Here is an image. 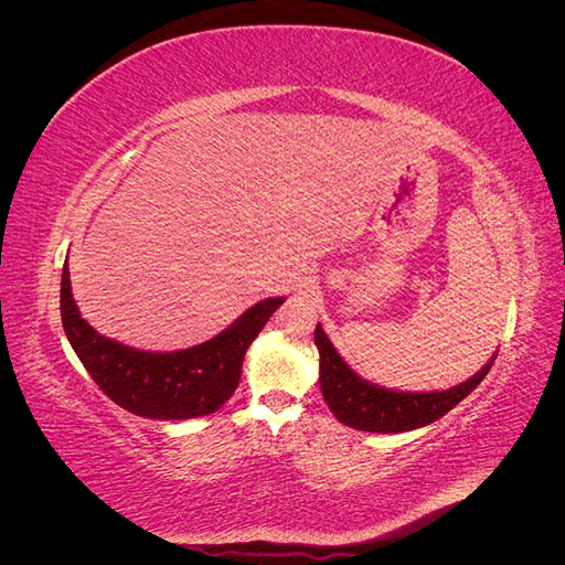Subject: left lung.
Listing matches in <instances>:
<instances>
[{
  "label": "left lung",
  "instance_id": "1",
  "mask_svg": "<svg viewBox=\"0 0 565 565\" xmlns=\"http://www.w3.org/2000/svg\"><path fill=\"white\" fill-rule=\"evenodd\" d=\"M316 347L320 351V388L334 417L341 424L351 426V429L372 434L413 431L419 429V426L440 419L483 382L488 370L494 363V358H490V363L481 372H476L471 380L448 391L401 393L380 388L358 377L341 361V355L332 347L328 334L322 332L320 324L316 328Z\"/></svg>",
  "mask_w": 565,
  "mask_h": 565
}]
</instances>
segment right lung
<instances>
[{"mask_svg": "<svg viewBox=\"0 0 565 565\" xmlns=\"http://www.w3.org/2000/svg\"><path fill=\"white\" fill-rule=\"evenodd\" d=\"M285 299L254 303L231 328L200 347L148 353L100 337L77 311L67 262L61 278V320L82 365L110 401L148 419L212 415L241 382L243 358Z\"/></svg>", "mask_w": 565, "mask_h": 565, "instance_id": "obj_1", "label": "right lung"}]
</instances>
